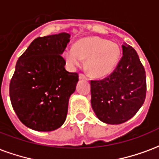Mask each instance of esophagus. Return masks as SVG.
Segmentation results:
<instances>
[{"label": "esophagus", "instance_id": "obj_1", "mask_svg": "<svg viewBox=\"0 0 159 159\" xmlns=\"http://www.w3.org/2000/svg\"><path fill=\"white\" fill-rule=\"evenodd\" d=\"M79 79L87 80V79H88V77H87L86 75H84V74H83V73H80V74H79Z\"/></svg>", "mask_w": 159, "mask_h": 159}]
</instances>
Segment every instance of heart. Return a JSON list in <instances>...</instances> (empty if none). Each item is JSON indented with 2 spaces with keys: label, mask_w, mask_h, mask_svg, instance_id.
<instances>
[{
  "label": "heart",
  "mask_w": 159,
  "mask_h": 159,
  "mask_svg": "<svg viewBox=\"0 0 159 159\" xmlns=\"http://www.w3.org/2000/svg\"><path fill=\"white\" fill-rule=\"evenodd\" d=\"M119 46L99 36H89L79 40L73 48L64 51V58L71 67L79 66L86 59L85 67L90 76L103 77L116 68L120 58Z\"/></svg>",
  "instance_id": "heart-1"
}]
</instances>
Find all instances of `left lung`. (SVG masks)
Masks as SVG:
<instances>
[{
	"label": "left lung",
	"instance_id": "8db88e82",
	"mask_svg": "<svg viewBox=\"0 0 159 159\" xmlns=\"http://www.w3.org/2000/svg\"><path fill=\"white\" fill-rule=\"evenodd\" d=\"M123 56L110 76L92 80L91 105L97 117L108 124H120L133 117L147 93L144 66L136 51L123 45Z\"/></svg>",
	"mask_w": 159,
	"mask_h": 159
}]
</instances>
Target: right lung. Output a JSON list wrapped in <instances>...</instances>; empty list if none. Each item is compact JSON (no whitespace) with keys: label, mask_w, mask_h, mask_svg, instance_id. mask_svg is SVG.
I'll return each mask as SVG.
<instances>
[{"label":"right lung","mask_w":159,"mask_h":159,"mask_svg":"<svg viewBox=\"0 0 159 159\" xmlns=\"http://www.w3.org/2000/svg\"><path fill=\"white\" fill-rule=\"evenodd\" d=\"M70 35L37 37L17 61L9 95L12 108L25 126L52 131L62 126L78 74L65 69L63 52Z\"/></svg>","instance_id":"right-lung-1"}]
</instances>
